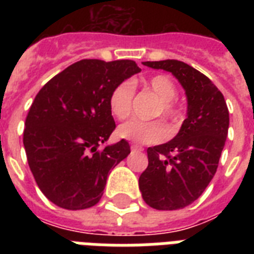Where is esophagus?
I'll list each match as a JSON object with an SVG mask.
<instances>
[{"label": "esophagus", "mask_w": 254, "mask_h": 254, "mask_svg": "<svg viewBox=\"0 0 254 254\" xmlns=\"http://www.w3.org/2000/svg\"><path fill=\"white\" fill-rule=\"evenodd\" d=\"M130 149H131V150H139V151L143 150V147L139 146V145H137V143H131Z\"/></svg>", "instance_id": "obj_1"}]
</instances>
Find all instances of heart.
<instances>
[{
  "mask_svg": "<svg viewBox=\"0 0 254 254\" xmlns=\"http://www.w3.org/2000/svg\"><path fill=\"white\" fill-rule=\"evenodd\" d=\"M141 88L145 92H149L157 99V103L153 105L151 117L161 116L165 121L171 125L173 129L182 123L183 113L182 109L175 103L178 95L177 85L167 75H154L147 80L141 83ZM134 89L130 83L124 81L120 83L112 91L109 96V109L111 113L117 120H125L131 112ZM117 134L124 139L137 143H158L167 137V130L161 120H129L117 129Z\"/></svg>",
  "mask_w": 254,
  "mask_h": 254,
  "instance_id": "1",
  "label": "heart"
}]
</instances>
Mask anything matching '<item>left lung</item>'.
Wrapping results in <instances>:
<instances>
[{
	"mask_svg": "<svg viewBox=\"0 0 254 254\" xmlns=\"http://www.w3.org/2000/svg\"><path fill=\"white\" fill-rule=\"evenodd\" d=\"M143 64L173 73L185 88L189 105L175 138L147 149L149 165L139 177V190L151 208H185L216 173L228 134V107L216 85L187 63L167 59Z\"/></svg>",
	"mask_w": 254,
	"mask_h": 254,
	"instance_id": "1",
	"label": "left lung"
}]
</instances>
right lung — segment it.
Masks as SVG:
<instances>
[{
  "instance_id": "obj_1",
  "label": "right lung",
  "mask_w": 254,
  "mask_h": 254,
  "mask_svg": "<svg viewBox=\"0 0 254 254\" xmlns=\"http://www.w3.org/2000/svg\"><path fill=\"white\" fill-rule=\"evenodd\" d=\"M139 71L133 61L83 59L38 92L23 146L38 187L54 204L84 209L99 203L111 169L130 153L125 139L99 149L116 129L109 96Z\"/></svg>"
}]
</instances>
